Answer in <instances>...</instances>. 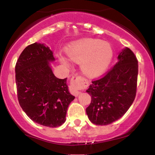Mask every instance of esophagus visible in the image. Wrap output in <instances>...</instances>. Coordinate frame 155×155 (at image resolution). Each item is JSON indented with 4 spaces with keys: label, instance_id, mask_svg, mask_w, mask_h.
<instances>
[{
    "label": "esophagus",
    "instance_id": "obj_1",
    "mask_svg": "<svg viewBox=\"0 0 155 155\" xmlns=\"http://www.w3.org/2000/svg\"><path fill=\"white\" fill-rule=\"evenodd\" d=\"M81 76L79 75H74L71 77V91L72 94L74 96H78L80 94V91L77 88V86L80 85V82H81Z\"/></svg>",
    "mask_w": 155,
    "mask_h": 155
}]
</instances>
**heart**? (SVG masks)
<instances>
[{
    "label": "heart",
    "mask_w": 155,
    "mask_h": 155,
    "mask_svg": "<svg viewBox=\"0 0 155 155\" xmlns=\"http://www.w3.org/2000/svg\"><path fill=\"white\" fill-rule=\"evenodd\" d=\"M68 56L72 61L81 63V70L86 75L96 76L104 72L113 57V50L108 42L94 39L81 40L67 49ZM61 61L69 66L67 58L61 56Z\"/></svg>",
    "instance_id": "b5f03b06"
}]
</instances>
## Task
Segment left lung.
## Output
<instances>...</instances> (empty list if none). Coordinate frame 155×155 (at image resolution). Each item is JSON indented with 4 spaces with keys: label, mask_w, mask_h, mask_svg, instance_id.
I'll return each mask as SVG.
<instances>
[{
    "label": "left lung",
    "mask_w": 155,
    "mask_h": 155,
    "mask_svg": "<svg viewBox=\"0 0 155 155\" xmlns=\"http://www.w3.org/2000/svg\"><path fill=\"white\" fill-rule=\"evenodd\" d=\"M118 61L106 74L93 80L86 92L91 101L86 114L98 125L110 124L127 112L137 92L138 61L130 49L119 54Z\"/></svg>",
    "instance_id": "8db88e82"
}]
</instances>
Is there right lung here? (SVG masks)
<instances>
[{
	"label": "right lung",
	"mask_w": 155,
	"mask_h": 155,
	"mask_svg": "<svg viewBox=\"0 0 155 155\" xmlns=\"http://www.w3.org/2000/svg\"><path fill=\"white\" fill-rule=\"evenodd\" d=\"M54 60L48 47L35 42L24 49L15 64L20 106L32 120L49 127L65 122L68 106L75 98L68 91L67 78L53 74L49 61Z\"/></svg>",
	"instance_id": "add662e5"
}]
</instances>
